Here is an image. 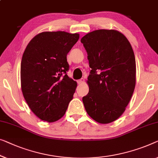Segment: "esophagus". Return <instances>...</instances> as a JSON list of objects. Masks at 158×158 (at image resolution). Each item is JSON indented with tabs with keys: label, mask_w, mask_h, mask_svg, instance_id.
Listing matches in <instances>:
<instances>
[{
	"label": "esophagus",
	"mask_w": 158,
	"mask_h": 158,
	"mask_svg": "<svg viewBox=\"0 0 158 158\" xmlns=\"http://www.w3.org/2000/svg\"><path fill=\"white\" fill-rule=\"evenodd\" d=\"M84 81H85V79L84 78H81V80H79V81H77V83H78V84H82V83H84Z\"/></svg>",
	"instance_id": "34e87169"
}]
</instances>
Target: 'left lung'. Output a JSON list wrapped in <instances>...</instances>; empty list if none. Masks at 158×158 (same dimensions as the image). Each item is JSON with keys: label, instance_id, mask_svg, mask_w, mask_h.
I'll list each match as a JSON object with an SVG mask.
<instances>
[{"label": "left lung", "instance_id": "8db88e82", "mask_svg": "<svg viewBox=\"0 0 158 158\" xmlns=\"http://www.w3.org/2000/svg\"><path fill=\"white\" fill-rule=\"evenodd\" d=\"M88 53L89 93L85 110L96 122L107 124L124 113L135 86L136 64L128 40L115 30H97L81 38Z\"/></svg>", "mask_w": 158, "mask_h": 158}]
</instances>
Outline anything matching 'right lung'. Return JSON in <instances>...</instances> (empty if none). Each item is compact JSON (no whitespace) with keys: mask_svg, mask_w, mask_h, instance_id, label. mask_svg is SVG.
Instances as JSON below:
<instances>
[{"mask_svg":"<svg viewBox=\"0 0 158 158\" xmlns=\"http://www.w3.org/2000/svg\"><path fill=\"white\" fill-rule=\"evenodd\" d=\"M79 34L43 32L27 45L20 66L21 89L33 113L52 123L65 115L77 83L68 76L67 55Z\"/></svg>","mask_w":158,"mask_h":158,"instance_id":"1","label":"right lung"}]
</instances>
